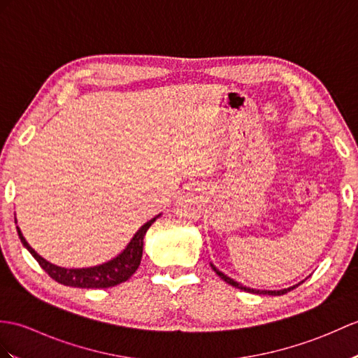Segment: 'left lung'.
I'll return each mask as SVG.
<instances>
[{
  "instance_id": "left-lung-1",
  "label": "left lung",
  "mask_w": 358,
  "mask_h": 358,
  "mask_svg": "<svg viewBox=\"0 0 358 358\" xmlns=\"http://www.w3.org/2000/svg\"><path fill=\"white\" fill-rule=\"evenodd\" d=\"M210 267L213 268V271L218 274V276L224 280V282H227L229 285H231V287H235V288H239V289H243V292H247V293H255V294H268V296H282V294H285V293H288V292H292V289H294L296 287H299L302 284V282H299V284H296V285H293V287H289V288H284V289H255V288H248V287H244L243 284H239V282H236V280H234L231 278H229V276H226V274H224L222 271H220L217 267H215L213 264H210Z\"/></svg>"
}]
</instances>
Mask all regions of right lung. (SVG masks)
Masks as SVG:
<instances>
[{"instance_id":"1","label":"right lung","mask_w":358,"mask_h":358,"mask_svg":"<svg viewBox=\"0 0 358 358\" xmlns=\"http://www.w3.org/2000/svg\"><path fill=\"white\" fill-rule=\"evenodd\" d=\"M159 217L160 215H157L155 218L149 220L146 224H143L120 255L113 257L111 261L88 268H64L59 267V265H55L45 261L43 256H39L29 245L26 238L22 236L20 227H16V230H18L22 245L31 253V256L35 257L48 276L55 279L56 282L74 288H110L128 280L132 274L136 273L141 261V255H143V238L148 229L152 226V222Z\"/></svg>"}]
</instances>
